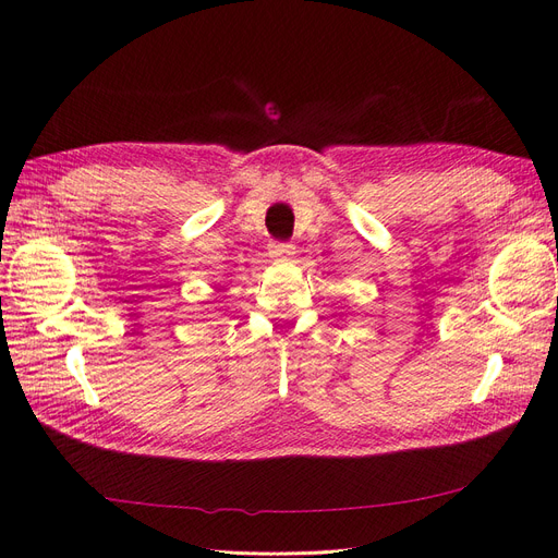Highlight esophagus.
Returning <instances> with one entry per match:
<instances>
[{"mask_svg": "<svg viewBox=\"0 0 558 558\" xmlns=\"http://www.w3.org/2000/svg\"><path fill=\"white\" fill-rule=\"evenodd\" d=\"M293 251H295V246L291 242H272L269 244V258L283 260V258L293 256Z\"/></svg>", "mask_w": 558, "mask_h": 558, "instance_id": "esophagus-1", "label": "esophagus"}]
</instances>
